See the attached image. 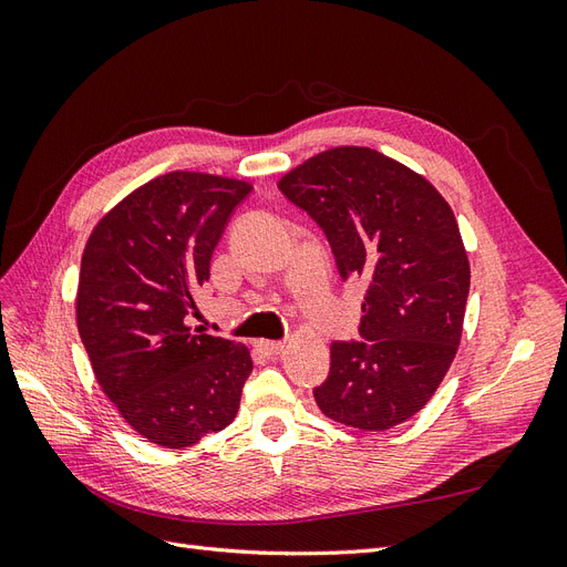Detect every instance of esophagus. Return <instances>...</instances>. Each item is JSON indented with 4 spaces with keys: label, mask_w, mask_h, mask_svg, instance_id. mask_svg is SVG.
<instances>
[{
    "label": "esophagus",
    "mask_w": 567,
    "mask_h": 567,
    "mask_svg": "<svg viewBox=\"0 0 567 567\" xmlns=\"http://www.w3.org/2000/svg\"><path fill=\"white\" fill-rule=\"evenodd\" d=\"M284 342L279 340H260L257 342V350H260L265 357H279L284 352Z\"/></svg>",
    "instance_id": "1"
}]
</instances>
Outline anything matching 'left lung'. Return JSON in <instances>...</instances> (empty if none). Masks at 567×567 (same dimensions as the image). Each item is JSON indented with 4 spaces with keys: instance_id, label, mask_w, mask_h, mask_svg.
<instances>
[{
    "instance_id": "1",
    "label": "left lung",
    "mask_w": 567,
    "mask_h": 567,
    "mask_svg": "<svg viewBox=\"0 0 567 567\" xmlns=\"http://www.w3.org/2000/svg\"><path fill=\"white\" fill-rule=\"evenodd\" d=\"M279 188L323 229L340 277L367 284L364 340L331 346L319 409L359 431L404 423L440 388L463 333L471 265L450 203L367 146L321 151Z\"/></svg>"
}]
</instances>
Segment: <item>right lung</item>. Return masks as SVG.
<instances>
[{
    "label": "right lung",
    "mask_w": 567,
    "mask_h": 567,
    "mask_svg": "<svg viewBox=\"0 0 567 567\" xmlns=\"http://www.w3.org/2000/svg\"><path fill=\"white\" fill-rule=\"evenodd\" d=\"M244 179L167 173L96 221L82 252L75 319L96 383L132 431L192 447L236 419L252 371L241 342L194 331L196 293Z\"/></svg>",
    "instance_id": "obj_1"
}]
</instances>
